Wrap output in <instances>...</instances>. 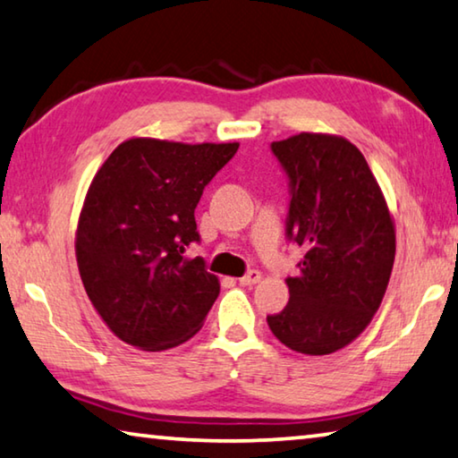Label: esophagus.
<instances>
[{
    "mask_svg": "<svg viewBox=\"0 0 458 458\" xmlns=\"http://www.w3.org/2000/svg\"><path fill=\"white\" fill-rule=\"evenodd\" d=\"M260 281V273L259 270H250V273H246L244 276H240V284L242 286H252Z\"/></svg>",
    "mask_w": 458,
    "mask_h": 458,
    "instance_id": "esophagus-1",
    "label": "esophagus"
}]
</instances>
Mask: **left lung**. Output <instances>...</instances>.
Instances as JSON below:
<instances>
[{"mask_svg": "<svg viewBox=\"0 0 458 458\" xmlns=\"http://www.w3.org/2000/svg\"><path fill=\"white\" fill-rule=\"evenodd\" d=\"M291 180L286 232L305 257L286 278L289 303L268 327L289 350L327 355L358 339L390 283L396 226L366 157L345 137L273 141Z\"/></svg>", "mask_w": 458, "mask_h": 458, "instance_id": "1", "label": "left lung"}]
</instances>
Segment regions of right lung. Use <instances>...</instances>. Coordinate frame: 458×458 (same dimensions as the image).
<instances>
[{"instance_id":"1","label":"right lung","mask_w":458,"mask_h":458,"mask_svg":"<svg viewBox=\"0 0 458 458\" xmlns=\"http://www.w3.org/2000/svg\"><path fill=\"white\" fill-rule=\"evenodd\" d=\"M236 151V141L131 137L92 177L76 224V265L100 319L137 350L185 344L218 299V276L183 252L199 240L201 191Z\"/></svg>"}]
</instances>
